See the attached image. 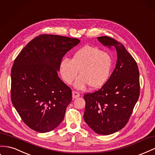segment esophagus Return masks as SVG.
<instances>
[{"instance_id":"34e87169","label":"esophagus","mask_w":155,"mask_h":155,"mask_svg":"<svg viewBox=\"0 0 155 155\" xmlns=\"http://www.w3.org/2000/svg\"><path fill=\"white\" fill-rule=\"evenodd\" d=\"M79 96H80V94H79V93H78V92H76V91H73L72 92V98H73V99H75V98H77L79 97Z\"/></svg>"}]
</instances>
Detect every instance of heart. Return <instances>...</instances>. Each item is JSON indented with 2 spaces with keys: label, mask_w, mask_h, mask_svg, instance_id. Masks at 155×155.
I'll return each instance as SVG.
<instances>
[{
  "label": "heart",
  "mask_w": 155,
  "mask_h": 155,
  "mask_svg": "<svg viewBox=\"0 0 155 155\" xmlns=\"http://www.w3.org/2000/svg\"><path fill=\"white\" fill-rule=\"evenodd\" d=\"M112 68L110 54L89 45L75 52L71 60L65 58L60 63V72L66 84L73 82L79 71V77L74 83L78 90L84 89L87 85L92 89L102 87L110 78Z\"/></svg>",
  "instance_id": "obj_1"
}]
</instances>
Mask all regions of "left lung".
Masks as SVG:
<instances>
[{"instance_id":"1","label":"left lung","mask_w":155,"mask_h":155,"mask_svg":"<svg viewBox=\"0 0 155 155\" xmlns=\"http://www.w3.org/2000/svg\"><path fill=\"white\" fill-rule=\"evenodd\" d=\"M100 43L117 53L115 68L101 89L83 96L85 123L98 134L118 132L127 124L140 96V73L135 60L124 45L108 36Z\"/></svg>"}]
</instances>
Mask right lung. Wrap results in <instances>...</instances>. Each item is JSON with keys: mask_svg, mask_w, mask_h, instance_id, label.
Instances as JSON below:
<instances>
[{"mask_svg": "<svg viewBox=\"0 0 155 155\" xmlns=\"http://www.w3.org/2000/svg\"><path fill=\"white\" fill-rule=\"evenodd\" d=\"M77 38L41 35L25 47L11 72V99L27 126L45 133L64 119L72 91L58 76L62 57L77 45Z\"/></svg>", "mask_w": 155, "mask_h": 155, "instance_id": "add662e5", "label": "right lung"}]
</instances>
